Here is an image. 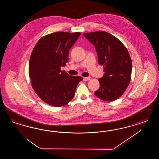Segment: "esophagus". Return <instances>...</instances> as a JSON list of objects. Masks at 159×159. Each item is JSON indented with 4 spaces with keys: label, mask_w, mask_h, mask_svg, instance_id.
<instances>
[{
    "label": "esophagus",
    "mask_w": 159,
    "mask_h": 159,
    "mask_svg": "<svg viewBox=\"0 0 159 159\" xmlns=\"http://www.w3.org/2000/svg\"><path fill=\"white\" fill-rule=\"evenodd\" d=\"M90 79H91L90 77H83V80L84 81H89Z\"/></svg>",
    "instance_id": "esophagus-1"
}]
</instances>
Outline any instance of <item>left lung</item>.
<instances>
[{"mask_svg": "<svg viewBox=\"0 0 159 159\" xmlns=\"http://www.w3.org/2000/svg\"><path fill=\"white\" fill-rule=\"evenodd\" d=\"M95 47L98 61L104 75L98 79L100 88L94 94L106 101L120 98L130 83L132 60L125 45L114 35L104 31L83 34Z\"/></svg>", "mask_w": 159, "mask_h": 159, "instance_id": "1", "label": "left lung"}]
</instances>
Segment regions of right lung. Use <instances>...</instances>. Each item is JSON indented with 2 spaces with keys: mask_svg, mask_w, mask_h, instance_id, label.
<instances>
[{
  "mask_svg": "<svg viewBox=\"0 0 159 159\" xmlns=\"http://www.w3.org/2000/svg\"><path fill=\"white\" fill-rule=\"evenodd\" d=\"M80 32H55L39 39L31 52L29 73L31 86L39 97L50 106L67 104L75 96L83 78L70 76L61 66H66L70 48Z\"/></svg>",
  "mask_w": 159,
  "mask_h": 159,
  "instance_id": "1",
  "label": "right lung"
}]
</instances>
